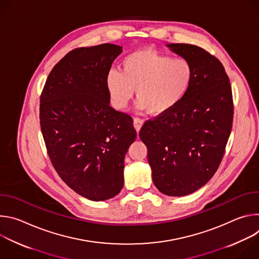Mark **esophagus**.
<instances>
[{
	"instance_id": "esophagus-1",
	"label": "esophagus",
	"mask_w": 259,
	"mask_h": 259,
	"mask_svg": "<svg viewBox=\"0 0 259 259\" xmlns=\"http://www.w3.org/2000/svg\"><path fill=\"white\" fill-rule=\"evenodd\" d=\"M143 123H144V121L141 120V119H139V118H134V119H133V125H134V128H135V130H136L137 132L140 131V129H141Z\"/></svg>"
}]
</instances>
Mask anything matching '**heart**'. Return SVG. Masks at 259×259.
Listing matches in <instances>:
<instances>
[{
    "mask_svg": "<svg viewBox=\"0 0 259 259\" xmlns=\"http://www.w3.org/2000/svg\"><path fill=\"white\" fill-rule=\"evenodd\" d=\"M122 72L109 70L106 87L114 106L124 108L133 96L136 107L153 116L171 110L187 94L193 80V67L184 58H171L155 49H141L127 55Z\"/></svg>",
    "mask_w": 259,
    "mask_h": 259,
    "instance_id": "obj_1",
    "label": "heart"
}]
</instances>
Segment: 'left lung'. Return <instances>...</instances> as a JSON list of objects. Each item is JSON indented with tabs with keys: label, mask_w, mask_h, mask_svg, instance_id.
<instances>
[{
	"label": "left lung",
	"mask_w": 259,
	"mask_h": 259,
	"mask_svg": "<svg viewBox=\"0 0 259 259\" xmlns=\"http://www.w3.org/2000/svg\"><path fill=\"white\" fill-rule=\"evenodd\" d=\"M166 46L191 62L192 84L168 113L143 124L139 137L147 147L156 188L183 197L204 187L223 160L233 125V95L216 57L195 45Z\"/></svg>",
	"instance_id": "8db88e82"
}]
</instances>
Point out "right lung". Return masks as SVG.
<instances>
[{"label":"right lung","instance_id":"1","mask_svg":"<svg viewBox=\"0 0 259 259\" xmlns=\"http://www.w3.org/2000/svg\"><path fill=\"white\" fill-rule=\"evenodd\" d=\"M122 49L101 44L68 52L41 95V130L56 172L72 191L96 202L123 189L125 155L137 135L132 118L109 105L106 76Z\"/></svg>","mask_w":259,"mask_h":259}]
</instances>
